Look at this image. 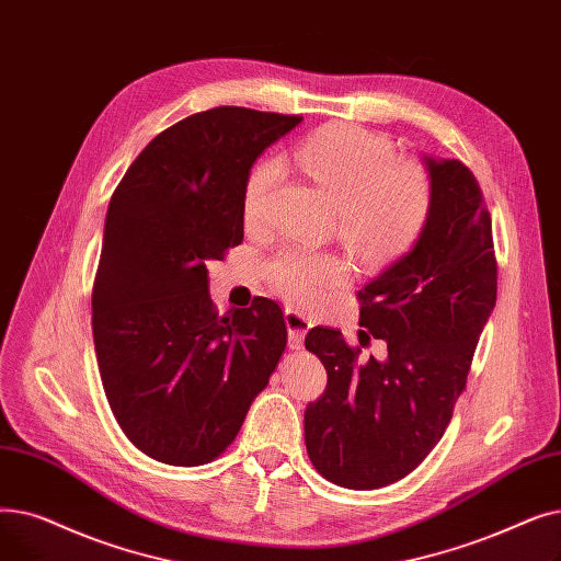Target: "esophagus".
<instances>
[{"instance_id":"obj_1","label":"esophagus","mask_w":561,"mask_h":561,"mask_svg":"<svg viewBox=\"0 0 561 561\" xmlns=\"http://www.w3.org/2000/svg\"><path fill=\"white\" fill-rule=\"evenodd\" d=\"M285 324H287V340L291 350H301L304 346V337L308 333V329L312 327L310 319L295 310V308H285Z\"/></svg>"}]
</instances>
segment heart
Returning <instances> with one entry per match:
<instances>
[{
	"instance_id": "obj_1",
	"label": "heart",
	"mask_w": 561,
	"mask_h": 561,
	"mask_svg": "<svg viewBox=\"0 0 561 561\" xmlns=\"http://www.w3.org/2000/svg\"><path fill=\"white\" fill-rule=\"evenodd\" d=\"M299 167L340 207L337 221L346 242L363 253H388L407 247L430 211V184L415 167H397L388 139L367 129L337 125L297 148ZM283 164L266 157L244 186V217L262 219ZM272 276L283 295L310 304L342 276V264L324 253L285 251L274 260Z\"/></svg>"
}]
</instances>
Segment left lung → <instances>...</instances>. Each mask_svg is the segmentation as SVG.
Returning a JSON list of instances; mask_svg holds the SVG:
<instances>
[{
    "instance_id": "1",
    "label": "left lung",
    "mask_w": 561,
    "mask_h": 561,
    "mask_svg": "<svg viewBox=\"0 0 561 561\" xmlns=\"http://www.w3.org/2000/svg\"><path fill=\"white\" fill-rule=\"evenodd\" d=\"M430 211L411 251L358 291L360 358L337 329L317 327L306 350L329 383L304 415L306 449L329 482L371 491L415 470L443 438L466 388L474 346L495 308L497 266L479 182L459 159L422 154Z\"/></svg>"
}]
</instances>
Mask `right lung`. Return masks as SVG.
<instances>
[{
	"instance_id": "add662e5",
	"label": "right lung",
	"mask_w": 561,
	"mask_h": 561,
	"mask_svg": "<svg viewBox=\"0 0 561 561\" xmlns=\"http://www.w3.org/2000/svg\"><path fill=\"white\" fill-rule=\"evenodd\" d=\"M304 118L217 106L157 135L110 201L93 285L104 394L125 436L169 466L217 459L285 344L272 299H209L207 264L244 239L255 159Z\"/></svg>"
}]
</instances>
